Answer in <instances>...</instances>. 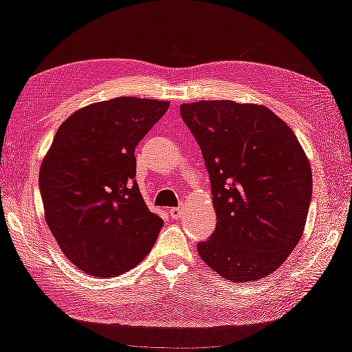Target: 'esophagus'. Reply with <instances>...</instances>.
Wrapping results in <instances>:
<instances>
[{"label": "esophagus", "mask_w": 352, "mask_h": 352, "mask_svg": "<svg viewBox=\"0 0 352 352\" xmlns=\"http://www.w3.org/2000/svg\"><path fill=\"white\" fill-rule=\"evenodd\" d=\"M182 214V207H175V208H170V217L172 218H180Z\"/></svg>", "instance_id": "esophagus-1"}]
</instances>
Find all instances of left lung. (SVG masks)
I'll use <instances>...</instances> for the list:
<instances>
[{
	"label": "left lung",
	"instance_id": "left-lung-1",
	"mask_svg": "<svg viewBox=\"0 0 352 352\" xmlns=\"http://www.w3.org/2000/svg\"><path fill=\"white\" fill-rule=\"evenodd\" d=\"M180 115L206 161L217 228L199 256L234 283L274 274L300 240L313 177L296 134L259 104L199 101Z\"/></svg>",
	"mask_w": 352,
	"mask_h": 352
}]
</instances>
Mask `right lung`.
<instances>
[{
  "instance_id": "obj_1",
  "label": "right lung",
  "mask_w": 352,
  "mask_h": 352,
  "mask_svg": "<svg viewBox=\"0 0 352 352\" xmlns=\"http://www.w3.org/2000/svg\"><path fill=\"white\" fill-rule=\"evenodd\" d=\"M169 104L120 96L78 109L44 156L39 190L47 226L63 254L88 275L124 274L158 239L162 219L134 180V150Z\"/></svg>"
}]
</instances>
